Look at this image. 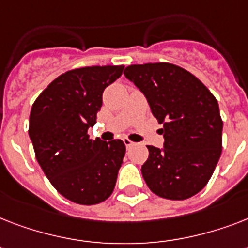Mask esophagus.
Masks as SVG:
<instances>
[{
	"label": "esophagus",
	"mask_w": 248,
	"mask_h": 248,
	"mask_svg": "<svg viewBox=\"0 0 248 248\" xmlns=\"http://www.w3.org/2000/svg\"><path fill=\"white\" fill-rule=\"evenodd\" d=\"M124 145H126V148H131L135 145V143H134V141H131L130 139H124Z\"/></svg>",
	"instance_id": "obj_1"
}]
</instances>
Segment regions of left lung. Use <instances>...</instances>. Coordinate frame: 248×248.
<instances>
[{"mask_svg":"<svg viewBox=\"0 0 248 248\" xmlns=\"http://www.w3.org/2000/svg\"><path fill=\"white\" fill-rule=\"evenodd\" d=\"M124 76L145 95L163 124V148L147 145L141 173L152 192L166 200L190 198L206 186L223 148V121L210 90L171 63L134 64Z\"/></svg>","mask_w":248,"mask_h":248,"instance_id":"left-lung-1","label":"left lung"}]
</instances>
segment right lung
Returning a JSON list of instances; mask_svg holds the SVG:
<instances>
[{"label": "right lung", "mask_w": 248, "mask_h": 248, "mask_svg": "<svg viewBox=\"0 0 248 248\" xmlns=\"http://www.w3.org/2000/svg\"><path fill=\"white\" fill-rule=\"evenodd\" d=\"M124 65H95L68 71L33 103L29 138L36 158L52 186L78 204H96L113 193L126 147L122 140L90 139L103 91L120 78Z\"/></svg>", "instance_id": "1"}]
</instances>
